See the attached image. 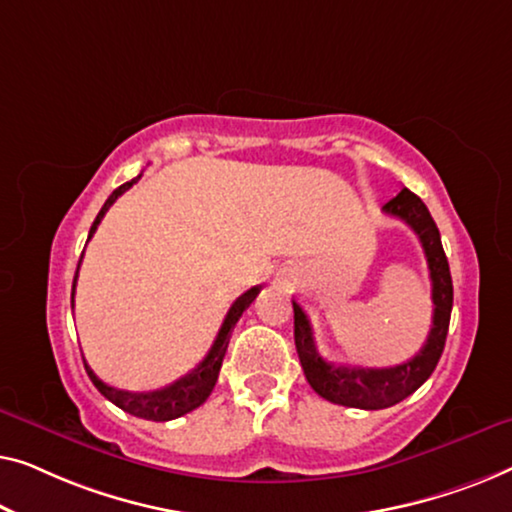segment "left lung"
<instances>
[{"label":"left lung","mask_w":512,"mask_h":512,"mask_svg":"<svg viewBox=\"0 0 512 512\" xmlns=\"http://www.w3.org/2000/svg\"><path fill=\"white\" fill-rule=\"evenodd\" d=\"M383 211L406 222L422 243L424 257H427L429 264L434 320H431L427 341H424L422 350L413 359L397 366H387V369H364V366L327 362L318 352V348H315L308 315L301 311L297 301H292L294 345H297L304 376L308 385L322 399L338 403V406L380 410L403 401L434 373L438 359L443 355L445 336H448L452 313V278L448 257L443 253L441 234H438V227L434 218H431L429 208L424 206V201L417 194L410 192L408 187H403L397 197L387 201Z\"/></svg>","instance_id":"8db88e82"}]
</instances>
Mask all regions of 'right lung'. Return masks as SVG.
<instances>
[{
    "label": "right lung",
    "mask_w": 512,
    "mask_h": 512,
    "mask_svg": "<svg viewBox=\"0 0 512 512\" xmlns=\"http://www.w3.org/2000/svg\"><path fill=\"white\" fill-rule=\"evenodd\" d=\"M141 174L132 178V181L122 183L118 190L111 192V197L104 201L102 211L97 213L95 222H92L90 227V234H88V241L92 239V234L97 232V225L102 222V218L106 215V211L113 206V201L120 197V194H125L129 187H132L136 181H139ZM83 259V255H81ZM81 259H78V269H81ZM78 269H76V276H74V290H76V278H78ZM262 287L255 285L250 287L248 292H243L239 299L234 301L232 308H229L225 322H222V327L218 331V336H215V341L211 345V350H208V355L201 359L197 364V369H192L190 373H185L183 378H178L176 383H171L167 387H162V390H155V392H125V390H115V387L106 385L104 380H99L95 376V371L90 369L88 364H85V371H88V376L92 383L99 392L104 394L106 399L115 406L125 410V413L134 415V417H143V420H153V422H169V420H176V417H181L185 413H190V410L199 408L201 403L208 399V394L213 392L215 383H218V373H220V366H222V359H225V352H227V345H229V338H232V331L236 327V322L243 315V311L253 304L255 297L259 294ZM71 306H74V292H71Z\"/></svg>",
    "instance_id": "add662e5"
}]
</instances>
